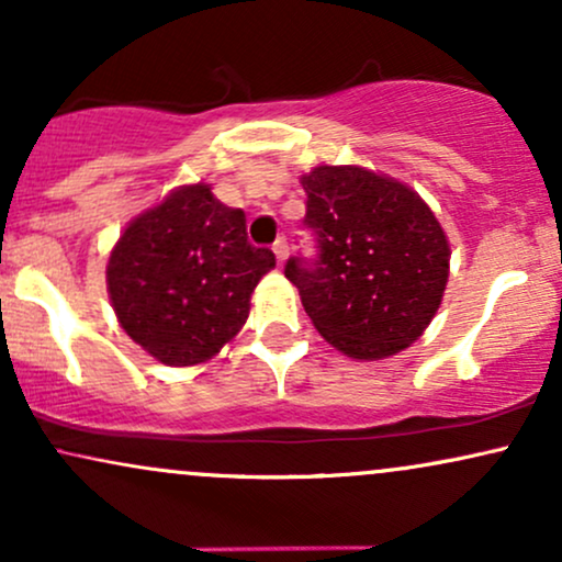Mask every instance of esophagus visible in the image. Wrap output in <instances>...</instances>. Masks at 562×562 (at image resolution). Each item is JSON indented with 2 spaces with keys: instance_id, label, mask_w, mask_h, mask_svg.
<instances>
[{
  "instance_id": "obj_1",
  "label": "esophagus",
  "mask_w": 562,
  "mask_h": 562,
  "mask_svg": "<svg viewBox=\"0 0 562 562\" xmlns=\"http://www.w3.org/2000/svg\"><path fill=\"white\" fill-rule=\"evenodd\" d=\"M272 250H274V256H277V263H285V256H288V243L285 240H277L274 245H272Z\"/></svg>"
}]
</instances>
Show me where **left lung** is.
Returning a JSON list of instances; mask_svg holds the SVG:
<instances>
[{
    "instance_id": "8db88e82",
    "label": "left lung",
    "mask_w": 562,
    "mask_h": 562,
    "mask_svg": "<svg viewBox=\"0 0 562 562\" xmlns=\"http://www.w3.org/2000/svg\"><path fill=\"white\" fill-rule=\"evenodd\" d=\"M301 184L319 259H290L285 277L317 333L364 362L404 351L441 306L447 232L409 184L362 166H317Z\"/></svg>"
}]
</instances>
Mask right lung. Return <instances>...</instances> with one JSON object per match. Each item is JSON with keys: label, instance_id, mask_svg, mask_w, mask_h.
<instances>
[{"label": "right lung", "instance_id": "obj_1", "mask_svg": "<svg viewBox=\"0 0 562 562\" xmlns=\"http://www.w3.org/2000/svg\"><path fill=\"white\" fill-rule=\"evenodd\" d=\"M269 269L274 254L248 243L243 211L198 182L126 224L105 280L128 338L160 364L192 367L243 330L250 293Z\"/></svg>", "mask_w": 562, "mask_h": 562}]
</instances>
